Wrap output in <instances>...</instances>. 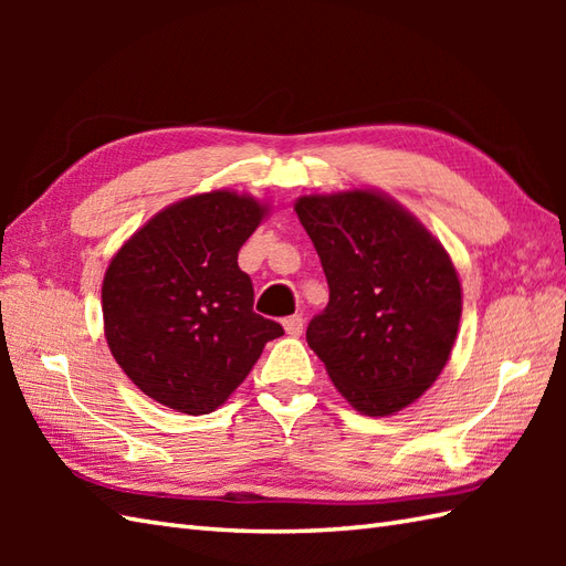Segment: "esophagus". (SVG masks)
Returning a JSON list of instances; mask_svg holds the SVG:
<instances>
[{"label":"esophagus","mask_w":566,"mask_h":566,"mask_svg":"<svg viewBox=\"0 0 566 566\" xmlns=\"http://www.w3.org/2000/svg\"><path fill=\"white\" fill-rule=\"evenodd\" d=\"M284 331H286V335H302V331H304V318L298 316V314H294V316H290V318H284Z\"/></svg>","instance_id":"esophagus-1"}]
</instances>
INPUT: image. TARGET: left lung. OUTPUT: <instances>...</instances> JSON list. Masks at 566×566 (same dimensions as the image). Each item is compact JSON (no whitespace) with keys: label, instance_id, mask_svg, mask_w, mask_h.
<instances>
[{"label":"left lung","instance_id":"left-lung-1","mask_svg":"<svg viewBox=\"0 0 566 566\" xmlns=\"http://www.w3.org/2000/svg\"><path fill=\"white\" fill-rule=\"evenodd\" d=\"M321 258L331 298L306 343L365 416H391L448 365L462 286L448 252L399 201L375 189L294 203Z\"/></svg>","mask_w":566,"mask_h":566}]
</instances>
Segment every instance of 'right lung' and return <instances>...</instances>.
Returning <instances> with one entry per match:
<instances>
[{
	"label": "right lung",
	"mask_w": 566,
	"mask_h": 566,
	"mask_svg": "<svg viewBox=\"0 0 566 566\" xmlns=\"http://www.w3.org/2000/svg\"><path fill=\"white\" fill-rule=\"evenodd\" d=\"M268 207L216 189L155 213L112 258L102 284L104 335L136 387L167 408H219L284 335L252 311L255 292L238 250Z\"/></svg>",
	"instance_id": "right-lung-1"
}]
</instances>
